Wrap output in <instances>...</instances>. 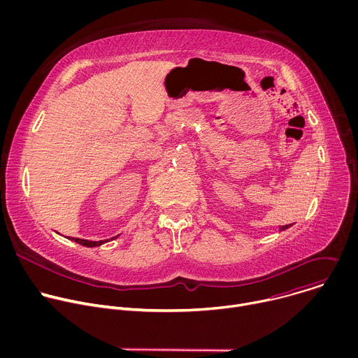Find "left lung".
<instances>
[{
    "mask_svg": "<svg viewBox=\"0 0 358 358\" xmlns=\"http://www.w3.org/2000/svg\"><path fill=\"white\" fill-rule=\"evenodd\" d=\"M290 227H292V224H289V225H283V227H280V228H279V232L286 231V229H287V228H290Z\"/></svg>",
    "mask_w": 358,
    "mask_h": 358,
    "instance_id": "8db88e82",
    "label": "left lung"
}]
</instances>
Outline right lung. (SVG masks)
I'll list each match as a JSON object with an SVG mask.
<instances>
[{
  "label": "right lung",
  "instance_id": "1",
  "mask_svg": "<svg viewBox=\"0 0 358 358\" xmlns=\"http://www.w3.org/2000/svg\"><path fill=\"white\" fill-rule=\"evenodd\" d=\"M119 235H116V236H113V238H110V239H105V241H87V239H80V238H71V236H66L68 239H71V241H73V242H78V243H80L82 246H86V248H94V246H100V245H103V243H106V242H109V241H113V239H116Z\"/></svg>",
  "mask_w": 358,
  "mask_h": 358
}]
</instances>
